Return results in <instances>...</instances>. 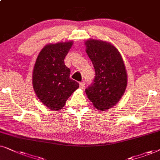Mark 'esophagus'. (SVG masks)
<instances>
[{
  "label": "esophagus",
  "mask_w": 160,
  "mask_h": 160,
  "mask_svg": "<svg viewBox=\"0 0 160 160\" xmlns=\"http://www.w3.org/2000/svg\"><path fill=\"white\" fill-rule=\"evenodd\" d=\"M85 87V82H80V88H83Z\"/></svg>",
  "instance_id": "1"
}]
</instances>
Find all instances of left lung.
<instances>
[{"label": "left lung", "instance_id": "1", "mask_svg": "<svg viewBox=\"0 0 160 160\" xmlns=\"http://www.w3.org/2000/svg\"><path fill=\"white\" fill-rule=\"evenodd\" d=\"M86 45L95 69V78L86 89V95L96 108L106 110L118 103L126 89L124 63L118 50L110 43L90 39Z\"/></svg>", "mask_w": 160, "mask_h": 160}]
</instances>
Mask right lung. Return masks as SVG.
Segmentation results:
<instances>
[{
	"instance_id": "add662e5",
	"label": "right lung",
	"mask_w": 160,
	"mask_h": 160,
	"mask_svg": "<svg viewBox=\"0 0 160 160\" xmlns=\"http://www.w3.org/2000/svg\"><path fill=\"white\" fill-rule=\"evenodd\" d=\"M73 42L44 47L38 55L33 72V86L40 101L52 110L63 108L79 83L69 78L70 69L64 58Z\"/></svg>"
}]
</instances>
